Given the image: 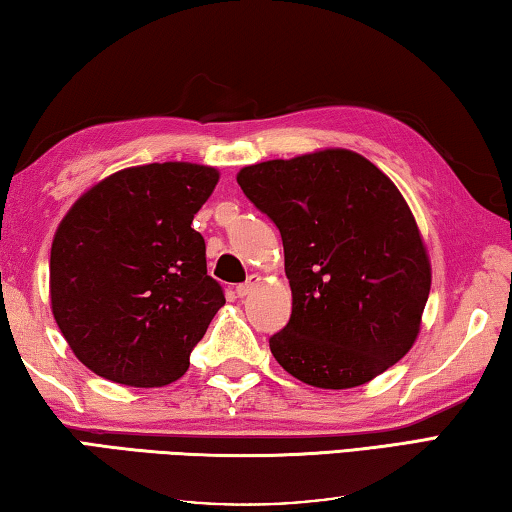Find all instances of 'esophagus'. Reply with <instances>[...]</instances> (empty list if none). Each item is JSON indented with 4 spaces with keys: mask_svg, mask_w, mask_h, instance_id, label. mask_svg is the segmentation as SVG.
I'll return each instance as SVG.
<instances>
[{
    "mask_svg": "<svg viewBox=\"0 0 512 512\" xmlns=\"http://www.w3.org/2000/svg\"><path fill=\"white\" fill-rule=\"evenodd\" d=\"M257 282H259V275H248L246 282H241V285H237V296H239V298L248 296L250 291H253V289L257 287Z\"/></svg>",
    "mask_w": 512,
    "mask_h": 512,
    "instance_id": "esophagus-1",
    "label": "esophagus"
}]
</instances>
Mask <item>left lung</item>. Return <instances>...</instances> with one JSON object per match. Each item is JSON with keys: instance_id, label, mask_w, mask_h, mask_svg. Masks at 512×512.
<instances>
[{"instance_id": "8db88e82", "label": "left lung", "mask_w": 512, "mask_h": 512, "mask_svg": "<svg viewBox=\"0 0 512 512\" xmlns=\"http://www.w3.org/2000/svg\"><path fill=\"white\" fill-rule=\"evenodd\" d=\"M243 196L280 230L291 287L273 358L303 383H369L415 344L431 264L394 182L351 150L241 168Z\"/></svg>"}]
</instances>
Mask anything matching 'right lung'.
<instances>
[{"label": "right lung", "instance_id": "1", "mask_svg": "<svg viewBox=\"0 0 512 512\" xmlns=\"http://www.w3.org/2000/svg\"><path fill=\"white\" fill-rule=\"evenodd\" d=\"M218 170L184 161L125 168L86 191L52 241L50 298L81 364L129 387L182 378L225 305L191 227Z\"/></svg>", "mask_w": 512, "mask_h": 512}]
</instances>
